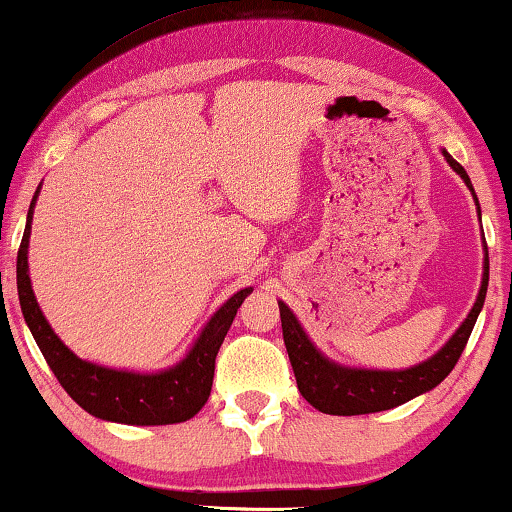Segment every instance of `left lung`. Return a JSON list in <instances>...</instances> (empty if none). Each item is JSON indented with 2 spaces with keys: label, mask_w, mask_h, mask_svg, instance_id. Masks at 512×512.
<instances>
[{
  "label": "left lung",
  "mask_w": 512,
  "mask_h": 512,
  "mask_svg": "<svg viewBox=\"0 0 512 512\" xmlns=\"http://www.w3.org/2000/svg\"><path fill=\"white\" fill-rule=\"evenodd\" d=\"M443 156L447 165L464 179L468 191L473 193V184L468 179L464 167L454 160L450 153L443 149ZM480 216V205H478ZM489 284V254L485 247V263H482V284L478 291V298L468 312V317L461 321V326L452 333V338L438 349L429 359L417 363V366L403 368V370H373V368H352L342 366L321 354V349L307 338L305 328L300 326L296 314L289 310V305L279 300V317H282V333L284 345L289 352L293 375H296L298 391L312 408L326 415H368V412H382L391 410L396 405L408 403L410 398L419 394H426L433 387H438L452 368L457 366L461 352H464L471 331L478 321V314L485 305Z\"/></svg>",
  "instance_id": "left-lung-1"
}]
</instances>
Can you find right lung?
Segmentation results:
<instances>
[{
  "label": "right lung",
  "instance_id": "1",
  "mask_svg": "<svg viewBox=\"0 0 512 512\" xmlns=\"http://www.w3.org/2000/svg\"><path fill=\"white\" fill-rule=\"evenodd\" d=\"M41 184L30 202L25 235L18 249V298L25 324L37 340L53 375L65 387L69 396L83 410L104 422L135 424V426H163L186 422L198 415L207 403L214 382V361L219 347L233 324L237 310L249 296L251 286L233 293L219 310L212 314L188 354L174 366L158 373H135V370L109 368L100 363L79 359L65 342L58 338L48 319L41 312L37 296L32 291L27 249H30L32 214L37 205Z\"/></svg>",
  "mask_w": 512,
  "mask_h": 512
}]
</instances>
